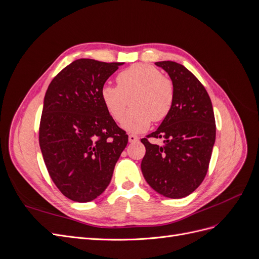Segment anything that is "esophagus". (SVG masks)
<instances>
[{
  "instance_id": "obj_1",
  "label": "esophagus",
  "mask_w": 259,
  "mask_h": 259,
  "mask_svg": "<svg viewBox=\"0 0 259 259\" xmlns=\"http://www.w3.org/2000/svg\"><path fill=\"white\" fill-rule=\"evenodd\" d=\"M138 140V137L136 135H128V142L130 143H135Z\"/></svg>"
}]
</instances>
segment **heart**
Segmentation results:
<instances>
[{
	"mask_svg": "<svg viewBox=\"0 0 259 259\" xmlns=\"http://www.w3.org/2000/svg\"><path fill=\"white\" fill-rule=\"evenodd\" d=\"M117 86L106 84L100 91L101 100L108 113L120 122L128 106L133 109L125 115L122 127L130 133H142L151 121L165 119L174 101V88L159 69L147 64H136L116 77Z\"/></svg>",
	"mask_w": 259,
	"mask_h": 259,
	"instance_id": "b5f03b06",
	"label": "heart"
}]
</instances>
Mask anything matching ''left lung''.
Returning a JSON list of instances; mask_svg holds the SVG:
<instances>
[{"instance_id": "left-lung-1", "label": "left lung", "mask_w": 259, "mask_h": 259, "mask_svg": "<svg viewBox=\"0 0 259 259\" xmlns=\"http://www.w3.org/2000/svg\"><path fill=\"white\" fill-rule=\"evenodd\" d=\"M171 80L174 101L169 113L148 137L164 138L158 146L143 138L142 171L153 190L170 199L192 193L204 179L215 144L213 106L204 86L175 61H158Z\"/></svg>"}]
</instances>
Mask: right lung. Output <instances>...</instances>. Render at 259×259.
Instances as JSON below:
<instances>
[{
	"label": "right lung",
	"instance_id": "1",
	"mask_svg": "<svg viewBox=\"0 0 259 259\" xmlns=\"http://www.w3.org/2000/svg\"><path fill=\"white\" fill-rule=\"evenodd\" d=\"M124 62L82 58L54 77L45 93L40 148L61 193L90 202L103 193L128 142L101 100L100 91Z\"/></svg>",
	"mask_w": 259,
	"mask_h": 259
}]
</instances>
